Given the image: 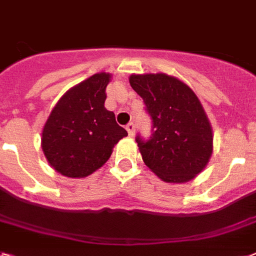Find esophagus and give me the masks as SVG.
<instances>
[{
    "label": "esophagus",
    "mask_w": 256,
    "mask_h": 256,
    "mask_svg": "<svg viewBox=\"0 0 256 256\" xmlns=\"http://www.w3.org/2000/svg\"><path fill=\"white\" fill-rule=\"evenodd\" d=\"M126 130H128V135H130V136H132V135H134V132H135V124H132V122L128 124H126Z\"/></svg>",
    "instance_id": "1"
}]
</instances>
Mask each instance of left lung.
<instances>
[{"label": "left lung", "instance_id": "obj_1", "mask_svg": "<svg viewBox=\"0 0 256 256\" xmlns=\"http://www.w3.org/2000/svg\"><path fill=\"white\" fill-rule=\"evenodd\" d=\"M128 81L152 120L150 139L135 138L144 164L166 182H190L213 152V132L200 100L166 74H132Z\"/></svg>", "mask_w": 256, "mask_h": 256}]
</instances>
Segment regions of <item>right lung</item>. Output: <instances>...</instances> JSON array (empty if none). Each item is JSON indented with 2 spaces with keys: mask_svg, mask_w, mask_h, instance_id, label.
I'll return each instance as SVG.
<instances>
[{
  "mask_svg": "<svg viewBox=\"0 0 256 256\" xmlns=\"http://www.w3.org/2000/svg\"><path fill=\"white\" fill-rule=\"evenodd\" d=\"M112 74H96L58 101L42 132L50 166L67 178H86L102 167L128 132L104 106Z\"/></svg>",
  "mask_w": 256,
  "mask_h": 256,
  "instance_id": "add662e5",
  "label": "right lung"
}]
</instances>
